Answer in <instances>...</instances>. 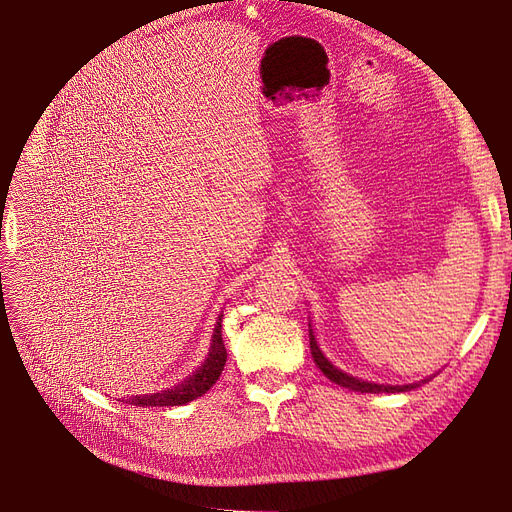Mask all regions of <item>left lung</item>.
I'll use <instances>...</instances> for the list:
<instances>
[{"label":"left lung","instance_id":"left-lung-1","mask_svg":"<svg viewBox=\"0 0 512 512\" xmlns=\"http://www.w3.org/2000/svg\"><path fill=\"white\" fill-rule=\"evenodd\" d=\"M311 354L315 358V364L321 369V373H324L330 382L339 384L343 388H349V390H356V392H405V390H412L416 388V384H410V386H382V384H369V382H362V379H356L352 375L343 373L341 369L334 367V364L328 362V358L321 354V349L317 347V341L313 337V330H311Z\"/></svg>","mask_w":512,"mask_h":512}]
</instances>
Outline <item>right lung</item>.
<instances>
[{"label": "right lung", "instance_id": "1", "mask_svg": "<svg viewBox=\"0 0 512 512\" xmlns=\"http://www.w3.org/2000/svg\"><path fill=\"white\" fill-rule=\"evenodd\" d=\"M221 321H223V315L216 321L210 356L206 362L201 364V369L193 377H188L184 384L175 386L171 390L145 394V397H133L128 401L133 405H139V407H173V405H184L188 401L201 397V394H206L216 384V379L221 377V373L225 369V362H227V349L223 343Z\"/></svg>", "mask_w": 512, "mask_h": 512}]
</instances>
